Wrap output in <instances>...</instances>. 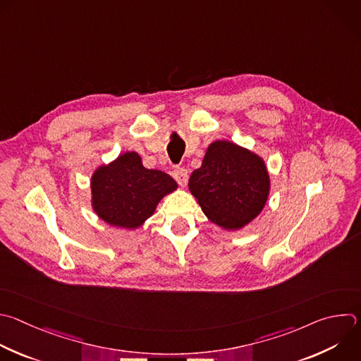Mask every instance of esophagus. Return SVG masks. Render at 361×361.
Listing matches in <instances>:
<instances>
[{
  "instance_id": "34e87169",
  "label": "esophagus",
  "mask_w": 361,
  "mask_h": 361,
  "mask_svg": "<svg viewBox=\"0 0 361 361\" xmlns=\"http://www.w3.org/2000/svg\"><path fill=\"white\" fill-rule=\"evenodd\" d=\"M173 177L176 178V181L181 185V187H185L187 183H188V171L183 167H178L173 171Z\"/></svg>"
}]
</instances>
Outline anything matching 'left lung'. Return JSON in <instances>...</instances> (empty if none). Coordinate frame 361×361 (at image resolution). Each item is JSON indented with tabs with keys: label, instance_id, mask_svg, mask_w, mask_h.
Returning a JSON list of instances; mask_svg holds the SVG:
<instances>
[{
	"label": "left lung",
	"instance_id": "1",
	"mask_svg": "<svg viewBox=\"0 0 361 361\" xmlns=\"http://www.w3.org/2000/svg\"><path fill=\"white\" fill-rule=\"evenodd\" d=\"M188 188L208 219L228 231L241 229L264 209L271 180L265 161L228 140L211 143Z\"/></svg>",
	"mask_w": 361,
	"mask_h": 361
}]
</instances>
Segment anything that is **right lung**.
I'll return each mask as SVG.
<instances>
[{
	"label": "right lung",
	"instance_id": "right-lung-1",
	"mask_svg": "<svg viewBox=\"0 0 361 361\" xmlns=\"http://www.w3.org/2000/svg\"><path fill=\"white\" fill-rule=\"evenodd\" d=\"M90 190L99 218L135 229L154 214L163 197L177 190V183L167 173L146 169L136 152H126L93 173Z\"/></svg>",
	"mask_w": 361,
	"mask_h": 361
}]
</instances>
